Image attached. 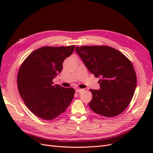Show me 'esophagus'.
<instances>
[{"instance_id": "esophagus-1", "label": "esophagus", "mask_w": 153, "mask_h": 153, "mask_svg": "<svg viewBox=\"0 0 153 153\" xmlns=\"http://www.w3.org/2000/svg\"><path fill=\"white\" fill-rule=\"evenodd\" d=\"M83 91H84V89H76V92H77V93H80V92H82Z\"/></svg>"}]
</instances>
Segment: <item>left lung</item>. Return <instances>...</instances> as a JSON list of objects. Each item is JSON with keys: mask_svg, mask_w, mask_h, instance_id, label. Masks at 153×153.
<instances>
[{"mask_svg": "<svg viewBox=\"0 0 153 153\" xmlns=\"http://www.w3.org/2000/svg\"><path fill=\"white\" fill-rule=\"evenodd\" d=\"M75 51L89 71L101 78L100 89L90 90L91 110L106 117L121 114L130 103L137 86L131 61L120 51L108 46L76 47Z\"/></svg>", "mask_w": 153, "mask_h": 153, "instance_id": "obj_1", "label": "left lung"}]
</instances>
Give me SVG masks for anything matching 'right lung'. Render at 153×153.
<instances>
[{
  "label": "right lung",
  "instance_id": "1",
  "mask_svg": "<svg viewBox=\"0 0 153 153\" xmlns=\"http://www.w3.org/2000/svg\"><path fill=\"white\" fill-rule=\"evenodd\" d=\"M75 45L43 47L32 52L23 62L17 76L18 89L27 107L37 117L50 121L65 112L75 89L53 85V78L62 69L64 60Z\"/></svg>",
  "mask_w": 153,
  "mask_h": 153
}]
</instances>
